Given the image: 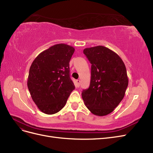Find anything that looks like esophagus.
Instances as JSON below:
<instances>
[{"label": "esophagus", "mask_w": 153, "mask_h": 153, "mask_svg": "<svg viewBox=\"0 0 153 153\" xmlns=\"http://www.w3.org/2000/svg\"><path fill=\"white\" fill-rule=\"evenodd\" d=\"M76 86L77 88H79L80 86V81L79 80H76Z\"/></svg>", "instance_id": "obj_1"}]
</instances>
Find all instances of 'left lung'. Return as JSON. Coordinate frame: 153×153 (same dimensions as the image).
Returning <instances> with one entry per match:
<instances>
[{"label": "left lung", "mask_w": 153, "mask_h": 153, "mask_svg": "<svg viewBox=\"0 0 153 153\" xmlns=\"http://www.w3.org/2000/svg\"><path fill=\"white\" fill-rule=\"evenodd\" d=\"M83 53L91 64L90 86L82 92L84 102L93 114H109L124 98L128 85L125 63L102 46L85 48Z\"/></svg>", "instance_id": "left-lung-1"}]
</instances>
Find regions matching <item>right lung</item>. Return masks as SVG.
Instances as JSON below:
<instances>
[{
  "instance_id": "add662e5",
  "label": "right lung",
  "mask_w": 153,
  "mask_h": 153,
  "mask_svg": "<svg viewBox=\"0 0 153 153\" xmlns=\"http://www.w3.org/2000/svg\"><path fill=\"white\" fill-rule=\"evenodd\" d=\"M74 51L67 44H55L41 52L32 63L28 88L34 103L45 114L60 111L75 89L69 73V62Z\"/></svg>"
}]
</instances>
